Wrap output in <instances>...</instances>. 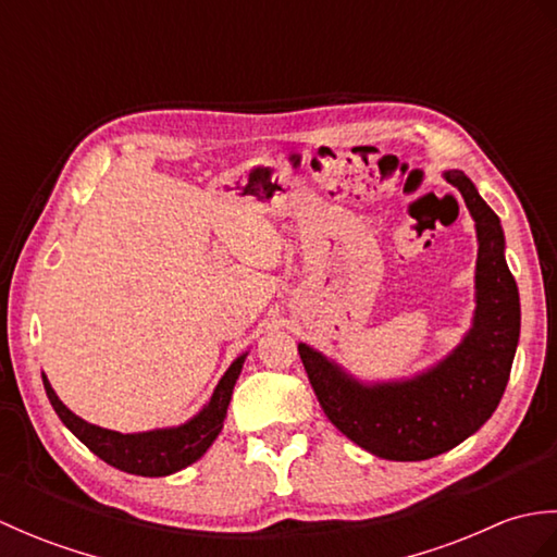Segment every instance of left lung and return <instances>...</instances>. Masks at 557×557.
<instances>
[{"mask_svg":"<svg viewBox=\"0 0 557 557\" xmlns=\"http://www.w3.org/2000/svg\"><path fill=\"white\" fill-rule=\"evenodd\" d=\"M476 220V313L465 342L429 373L405 383L361 385L323 354L299 345L325 417L371 455L421 461L476 433L498 407L519 342V292L505 263L500 220L459 170L445 172Z\"/></svg>","mask_w":557,"mask_h":557,"instance_id":"left-lung-1","label":"left lung"}]
</instances>
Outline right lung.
Returning a JSON list of instances; mask_svg holds the SVG:
<instances>
[{
  "instance_id": "add662e5",
  "label": "right lung",
  "mask_w": 557,
  "mask_h": 557,
  "mask_svg": "<svg viewBox=\"0 0 557 557\" xmlns=\"http://www.w3.org/2000/svg\"><path fill=\"white\" fill-rule=\"evenodd\" d=\"M246 354L236 359L227 373L222 375L215 393L203 407V411L194 417L180 429H164V431H148V433H116L100 429L88 421L78 419L74 411H69L59 397L50 381L42 375L45 393L50 397V405L54 407L57 417L62 419L66 429L74 433L78 441L86 445L92 455H98L102 461H108L114 469H122L126 474L138 476H170L196 459L203 457L206 449L215 441L222 431V421L227 417V407L232 399V389L236 377L242 373Z\"/></svg>"
}]
</instances>
